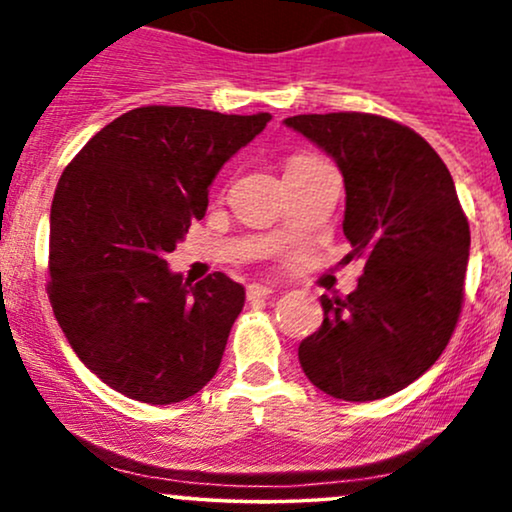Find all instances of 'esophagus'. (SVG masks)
<instances>
[{"label": "esophagus", "instance_id": "34e87169", "mask_svg": "<svg viewBox=\"0 0 512 512\" xmlns=\"http://www.w3.org/2000/svg\"><path fill=\"white\" fill-rule=\"evenodd\" d=\"M269 293H272V286L250 284V286H248V301H260V298H267Z\"/></svg>", "mask_w": 512, "mask_h": 512}]
</instances>
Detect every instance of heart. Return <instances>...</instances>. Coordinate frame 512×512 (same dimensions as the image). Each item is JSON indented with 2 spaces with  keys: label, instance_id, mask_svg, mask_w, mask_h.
I'll list each match as a JSON object with an SVG mask.
<instances>
[{
  "label": "heart",
  "instance_id": "obj_1",
  "mask_svg": "<svg viewBox=\"0 0 512 512\" xmlns=\"http://www.w3.org/2000/svg\"><path fill=\"white\" fill-rule=\"evenodd\" d=\"M301 161H315L313 156H296V158H291V163H301ZM289 163V166H291Z\"/></svg>",
  "mask_w": 512,
  "mask_h": 512
}]
</instances>
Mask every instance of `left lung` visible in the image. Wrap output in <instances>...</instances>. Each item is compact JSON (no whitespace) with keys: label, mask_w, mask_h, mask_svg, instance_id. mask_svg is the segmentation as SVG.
I'll list each match as a JSON object with an SVG mask.
<instances>
[{"label":"left lung","mask_w":512,"mask_h":512,"mask_svg":"<svg viewBox=\"0 0 512 512\" xmlns=\"http://www.w3.org/2000/svg\"><path fill=\"white\" fill-rule=\"evenodd\" d=\"M344 175L346 260L363 274L346 298L322 296L320 330L298 346L315 387L373 402L426 373L464 301L469 223L448 166L414 129L370 113L286 117Z\"/></svg>","instance_id":"8db88e82"}]
</instances>
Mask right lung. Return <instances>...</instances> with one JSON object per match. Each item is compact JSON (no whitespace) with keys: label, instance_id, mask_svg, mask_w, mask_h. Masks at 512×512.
<instances>
[{"label":"right lung","instance_id":"1","mask_svg":"<svg viewBox=\"0 0 512 512\" xmlns=\"http://www.w3.org/2000/svg\"><path fill=\"white\" fill-rule=\"evenodd\" d=\"M269 120L144 105L64 168L50 209L48 296L81 363L125 397L182 402L219 370L245 289L221 272L187 284L166 255L204 216L223 163Z\"/></svg>","mask_w":512,"mask_h":512}]
</instances>
